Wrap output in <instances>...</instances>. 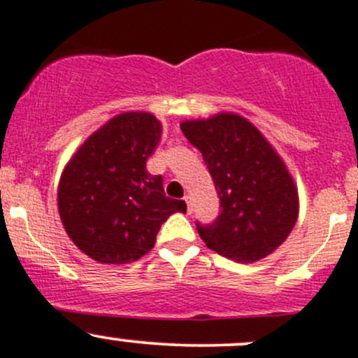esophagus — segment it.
<instances>
[{"label": "esophagus", "instance_id": "obj_1", "mask_svg": "<svg viewBox=\"0 0 358 358\" xmlns=\"http://www.w3.org/2000/svg\"><path fill=\"white\" fill-rule=\"evenodd\" d=\"M185 202H187V210H189V213H192V210H194V208H192V197L190 195H185Z\"/></svg>", "mask_w": 358, "mask_h": 358}]
</instances>
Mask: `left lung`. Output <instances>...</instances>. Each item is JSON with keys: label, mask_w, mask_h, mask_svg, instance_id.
I'll return each mask as SVG.
<instances>
[{"label": "left lung", "mask_w": 358, "mask_h": 358, "mask_svg": "<svg viewBox=\"0 0 358 358\" xmlns=\"http://www.w3.org/2000/svg\"><path fill=\"white\" fill-rule=\"evenodd\" d=\"M180 129L201 150L220 197L213 223L195 221L206 245L238 262H255L276 250L295 227L299 194L269 142L231 113L183 122Z\"/></svg>", "instance_id": "1"}]
</instances>
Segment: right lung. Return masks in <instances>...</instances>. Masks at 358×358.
Segmentation results:
<instances>
[{"label": "right lung", "instance_id": "add662e5", "mask_svg": "<svg viewBox=\"0 0 358 358\" xmlns=\"http://www.w3.org/2000/svg\"><path fill=\"white\" fill-rule=\"evenodd\" d=\"M161 130L150 113H123L90 135L66 164L59 217L71 242L94 261H137L173 213H187L185 201L164 194L163 176L145 168Z\"/></svg>", "mask_w": 358, "mask_h": 358}]
</instances>
